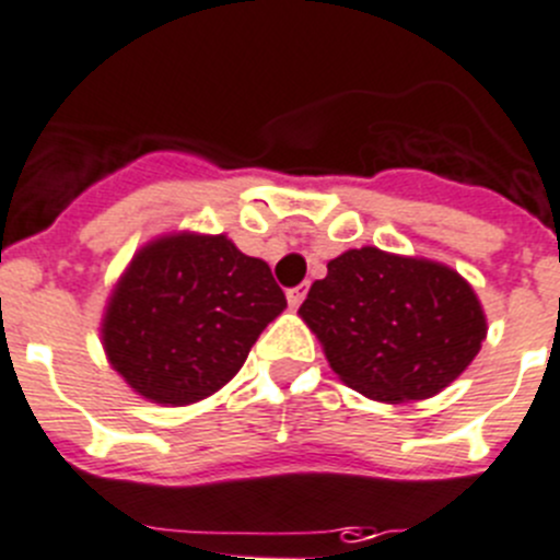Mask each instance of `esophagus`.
I'll return each mask as SVG.
<instances>
[{"label":"esophagus","instance_id":"1","mask_svg":"<svg viewBox=\"0 0 560 560\" xmlns=\"http://www.w3.org/2000/svg\"><path fill=\"white\" fill-rule=\"evenodd\" d=\"M285 300H289V307H300L302 300H305V289H302V285H296V289H289V291H285Z\"/></svg>","mask_w":560,"mask_h":560}]
</instances>
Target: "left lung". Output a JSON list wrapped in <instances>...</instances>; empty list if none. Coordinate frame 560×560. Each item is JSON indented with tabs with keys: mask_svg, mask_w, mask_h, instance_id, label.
<instances>
[{
	"mask_svg": "<svg viewBox=\"0 0 560 560\" xmlns=\"http://www.w3.org/2000/svg\"><path fill=\"white\" fill-rule=\"evenodd\" d=\"M343 385L374 401H423L459 380L487 338V313L440 260L346 249L300 307Z\"/></svg>",
	"mask_w": 560,
	"mask_h": 560,
	"instance_id": "obj_1",
	"label": "left lung"
}]
</instances>
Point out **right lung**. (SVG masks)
Masks as SVG:
<instances>
[{
    "label": "right lung",
    "mask_w": 560,
    "mask_h": 560,
    "mask_svg": "<svg viewBox=\"0 0 560 560\" xmlns=\"http://www.w3.org/2000/svg\"><path fill=\"white\" fill-rule=\"evenodd\" d=\"M285 311L266 260L225 233L175 231L142 244L101 318L112 369L145 401L186 407L214 396Z\"/></svg>",
    "instance_id": "1"
}]
</instances>
